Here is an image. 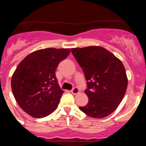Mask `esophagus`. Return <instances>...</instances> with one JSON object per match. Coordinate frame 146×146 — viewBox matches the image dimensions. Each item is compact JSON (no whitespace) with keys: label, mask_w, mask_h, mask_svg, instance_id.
Returning a JSON list of instances; mask_svg holds the SVG:
<instances>
[{"label":"esophagus","mask_w":146,"mask_h":146,"mask_svg":"<svg viewBox=\"0 0 146 146\" xmlns=\"http://www.w3.org/2000/svg\"><path fill=\"white\" fill-rule=\"evenodd\" d=\"M71 92H72L73 94H77L78 93L80 92V91H79V89H78V88L74 87V88H73V89H72V91H71Z\"/></svg>","instance_id":"1"}]
</instances>
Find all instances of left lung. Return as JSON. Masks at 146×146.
Returning a JSON list of instances; mask_svg holds the SVG:
<instances>
[{
	"label": "left lung",
	"mask_w": 146,
	"mask_h": 146,
	"mask_svg": "<svg viewBox=\"0 0 146 146\" xmlns=\"http://www.w3.org/2000/svg\"><path fill=\"white\" fill-rule=\"evenodd\" d=\"M72 52L87 81L85 93L88 103L80 110L92 118L107 117L116 110L127 88L128 80L122 62L99 46L73 48Z\"/></svg>",
	"instance_id": "8db88e82"
}]
</instances>
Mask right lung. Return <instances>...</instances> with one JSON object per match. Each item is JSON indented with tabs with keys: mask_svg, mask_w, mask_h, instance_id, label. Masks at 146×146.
I'll return each instance as SVG.
<instances>
[{
	"mask_svg": "<svg viewBox=\"0 0 146 146\" xmlns=\"http://www.w3.org/2000/svg\"><path fill=\"white\" fill-rule=\"evenodd\" d=\"M69 53V49H42L27 55L19 64L11 77V90L25 113L40 118L55 111L64 93L55 70Z\"/></svg>",
	"mask_w": 146,
	"mask_h": 146,
	"instance_id": "add662e5",
	"label": "right lung"
}]
</instances>
